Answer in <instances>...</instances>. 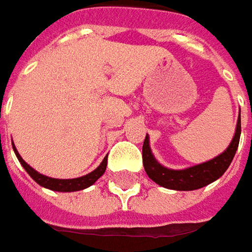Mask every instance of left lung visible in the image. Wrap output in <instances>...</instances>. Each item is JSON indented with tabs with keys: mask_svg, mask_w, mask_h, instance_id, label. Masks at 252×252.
<instances>
[{
	"mask_svg": "<svg viewBox=\"0 0 252 252\" xmlns=\"http://www.w3.org/2000/svg\"><path fill=\"white\" fill-rule=\"evenodd\" d=\"M240 134H241V120L239 116L234 138L224 152L216 156L212 160L184 170H170L159 164L153 158L152 151L149 148V138L146 135L142 146L143 167L151 180L164 188L177 189V191H192L202 188L213 183L215 180H218L227 170L239 148Z\"/></svg>",
	"mask_w": 252,
	"mask_h": 252,
	"instance_id": "left-lung-1",
	"label": "left lung"
}]
</instances>
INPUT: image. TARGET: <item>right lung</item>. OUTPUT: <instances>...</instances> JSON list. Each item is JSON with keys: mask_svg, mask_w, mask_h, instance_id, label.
<instances>
[{"mask_svg": "<svg viewBox=\"0 0 252 252\" xmlns=\"http://www.w3.org/2000/svg\"><path fill=\"white\" fill-rule=\"evenodd\" d=\"M12 148H13V151H15L16 158L19 159V161H21V164L25 167V170L29 173V176H31V177L33 178L37 184H40L41 187H46V188H48V189H53V191L71 192V191L85 189V188L91 187L93 183H96V181L103 176V173L106 171V167H107V156H106V158H104V160L100 163V166L97 167V169L93 170L92 173L86 174V176H83V177L71 178V180L51 178V177H47V176H43V174L37 173L36 170L32 169L31 166H29V164H28V163L21 158V155L18 153L16 148H15V145H12Z\"/></svg>", "mask_w": 252, "mask_h": 252, "instance_id": "1", "label": "right lung"}]
</instances>
